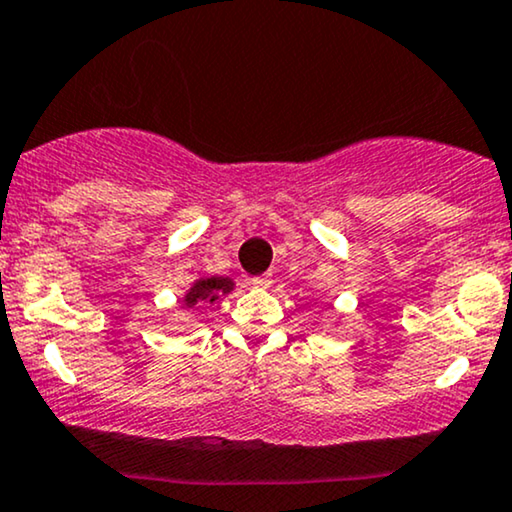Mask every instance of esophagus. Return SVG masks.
<instances>
[{
    "label": "esophagus",
    "mask_w": 512,
    "mask_h": 512,
    "mask_svg": "<svg viewBox=\"0 0 512 512\" xmlns=\"http://www.w3.org/2000/svg\"><path fill=\"white\" fill-rule=\"evenodd\" d=\"M250 283H252V286H255V288H269V286H271V276H269V274L255 276Z\"/></svg>",
    "instance_id": "esophagus-1"
}]
</instances>
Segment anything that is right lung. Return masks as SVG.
<instances>
[{
  "mask_svg": "<svg viewBox=\"0 0 512 512\" xmlns=\"http://www.w3.org/2000/svg\"><path fill=\"white\" fill-rule=\"evenodd\" d=\"M234 290V281L229 276H203L189 288V293L184 295L186 307H198V304H212L219 297L231 293Z\"/></svg>",
  "mask_w": 512,
  "mask_h": 512,
  "instance_id": "obj_1",
  "label": "right lung"
}]
</instances>
